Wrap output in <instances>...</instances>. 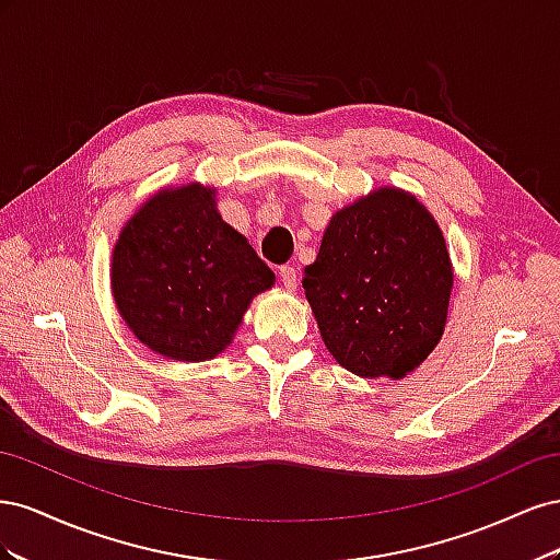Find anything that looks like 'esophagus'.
<instances>
[{
  "mask_svg": "<svg viewBox=\"0 0 560 560\" xmlns=\"http://www.w3.org/2000/svg\"><path fill=\"white\" fill-rule=\"evenodd\" d=\"M280 282L287 287V290H296L299 284V273L294 266H280Z\"/></svg>",
  "mask_w": 560,
  "mask_h": 560,
  "instance_id": "esophagus-1",
  "label": "esophagus"
}]
</instances>
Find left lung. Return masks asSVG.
<instances>
[{"label":"left lung","mask_w":560,"mask_h":560,"mask_svg":"<svg viewBox=\"0 0 560 560\" xmlns=\"http://www.w3.org/2000/svg\"><path fill=\"white\" fill-rule=\"evenodd\" d=\"M453 270L432 214L399 189L336 212L303 270L322 341L362 378H401L444 334Z\"/></svg>","instance_id":"obj_1"}]
</instances>
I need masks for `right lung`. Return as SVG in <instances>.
Returning <instances> with one entry per match:
<instances>
[{"label":"right lung","instance_id":"right-lung-1","mask_svg":"<svg viewBox=\"0 0 560 560\" xmlns=\"http://www.w3.org/2000/svg\"><path fill=\"white\" fill-rule=\"evenodd\" d=\"M198 184L144 202L114 247L112 290L132 334L163 358L212 360L276 276Z\"/></svg>","mask_w":560,"mask_h":560}]
</instances>
